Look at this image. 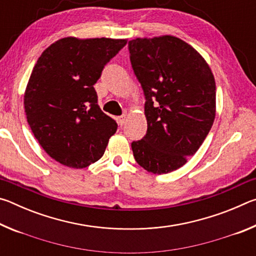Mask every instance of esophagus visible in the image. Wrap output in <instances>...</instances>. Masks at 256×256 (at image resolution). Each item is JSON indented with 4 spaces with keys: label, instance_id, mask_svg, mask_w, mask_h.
<instances>
[{
    "label": "esophagus",
    "instance_id": "34e87169",
    "mask_svg": "<svg viewBox=\"0 0 256 256\" xmlns=\"http://www.w3.org/2000/svg\"><path fill=\"white\" fill-rule=\"evenodd\" d=\"M118 125H120V126H123V125H124V123H125V120H126V115H122V116H118Z\"/></svg>",
    "mask_w": 256,
    "mask_h": 256
}]
</instances>
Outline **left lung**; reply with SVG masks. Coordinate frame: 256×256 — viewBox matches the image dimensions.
Wrapping results in <instances>:
<instances>
[{"instance_id":"1","label":"left lung","mask_w":256,"mask_h":256,"mask_svg":"<svg viewBox=\"0 0 256 256\" xmlns=\"http://www.w3.org/2000/svg\"><path fill=\"white\" fill-rule=\"evenodd\" d=\"M130 60L144 89L146 134L132 142L136 162L154 174L178 170L210 132L216 82L200 53L180 38L128 42Z\"/></svg>"}]
</instances>
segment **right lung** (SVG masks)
Segmentation results:
<instances>
[{
  "label": "right lung",
  "instance_id": "obj_1",
  "mask_svg": "<svg viewBox=\"0 0 256 256\" xmlns=\"http://www.w3.org/2000/svg\"><path fill=\"white\" fill-rule=\"evenodd\" d=\"M126 40L66 37L42 52L24 92L30 128L46 154L71 168L102 157L118 123L98 106L94 84Z\"/></svg>",
  "mask_w": 256,
  "mask_h": 256
}]
</instances>
